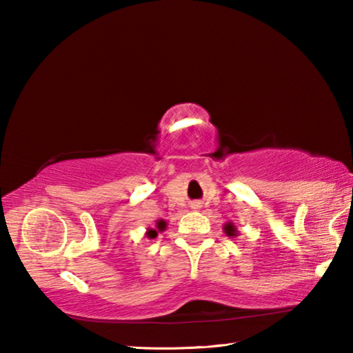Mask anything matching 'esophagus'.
Wrapping results in <instances>:
<instances>
[{
    "instance_id": "34e87169",
    "label": "esophagus",
    "mask_w": 353,
    "mask_h": 353,
    "mask_svg": "<svg viewBox=\"0 0 353 353\" xmlns=\"http://www.w3.org/2000/svg\"><path fill=\"white\" fill-rule=\"evenodd\" d=\"M191 208H199V204H198V202H194V204L191 205Z\"/></svg>"
}]
</instances>
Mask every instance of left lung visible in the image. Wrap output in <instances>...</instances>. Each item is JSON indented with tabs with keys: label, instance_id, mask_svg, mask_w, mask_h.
Returning <instances> with one entry per match:
<instances>
[{
	"label": "left lung",
	"instance_id": "left-lung-1",
	"mask_svg": "<svg viewBox=\"0 0 353 353\" xmlns=\"http://www.w3.org/2000/svg\"><path fill=\"white\" fill-rule=\"evenodd\" d=\"M223 229H224V234L227 236H230V238L238 236V229H236V225L232 223V221H229V223H225Z\"/></svg>",
	"mask_w": 353,
	"mask_h": 353
}]
</instances>
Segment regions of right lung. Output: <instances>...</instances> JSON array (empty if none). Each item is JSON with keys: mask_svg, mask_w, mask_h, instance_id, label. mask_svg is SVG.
Instances as JSON below:
<instances>
[{"mask_svg": "<svg viewBox=\"0 0 353 353\" xmlns=\"http://www.w3.org/2000/svg\"><path fill=\"white\" fill-rule=\"evenodd\" d=\"M166 229V221L165 219H157V223H155V229H148L146 230V236L149 240H152L159 235V232H163Z\"/></svg>", "mask_w": 353, "mask_h": 353, "instance_id": "right-lung-1", "label": "right lung"}]
</instances>
